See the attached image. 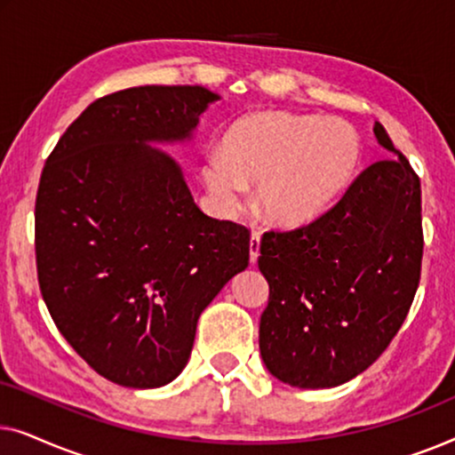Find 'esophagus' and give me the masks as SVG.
Segmentation results:
<instances>
[{
    "label": "esophagus",
    "instance_id": "34e87169",
    "mask_svg": "<svg viewBox=\"0 0 455 455\" xmlns=\"http://www.w3.org/2000/svg\"><path fill=\"white\" fill-rule=\"evenodd\" d=\"M259 254H260V234L259 232H252L251 234V263L252 265L257 263Z\"/></svg>",
    "mask_w": 455,
    "mask_h": 455
}]
</instances>
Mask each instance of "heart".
Wrapping results in <instances>:
<instances>
[{
    "instance_id": "1",
    "label": "heart",
    "mask_w": 455,
    "mask_h": 455,
    "mask_svg": "<svg viewBox=\"0 0 455 455\" xmlns=\"http://www.w3.org/2000/svg\"><path fill=\"white\" fill-rule=\"evenodd\" d=\"M363 145L352 124L291 111H254L235 120L223 147L204 153L203 182L223 213H238L248 186L257 207L282 228L307 226L352 182Z\"/></svg>"
}]
</instances>
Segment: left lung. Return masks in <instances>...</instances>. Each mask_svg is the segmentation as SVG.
Here are the masks:
<instances>
[{
	"label": "left lung",
	"instance_id": "left-lung-1",
	"mask_svg": "<svg viewBox=\"0 0 455 455\" xmlns=\"http://www.w3.org/2000/svg\"><path fill=\"white\" fill-rule=\"evenodd\" d=\"M372 132L394 157L366 167L319 220L260 242V358L291 387H338L369 369L419 288L420 180L381 124Z\"/></svg>",
	"mask_w": 455,
	"mask_h": 455
}]
</instances>
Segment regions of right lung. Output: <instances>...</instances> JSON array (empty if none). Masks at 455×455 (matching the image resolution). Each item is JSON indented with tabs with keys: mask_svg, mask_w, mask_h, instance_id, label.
I'll return each instance as SVG.
<instances>
[{
	"mask_svg": "<svg viewBox=\"0 0 455 455\" xmlns=\"http://www.w3.org/2000/svg\"><path fill=\"white\" fill-rule=\"evenodd\" d=\"M220 99L203 86L155 84L97 99L43 167V300L68 344L124 387L172 383L198 316L248 267V229L204 215L178 161L153 147L190 142Z\"/></svg>",
	"mask_w": 455,
	"mask_h": 455,
	"instance_id": "right-lung-1",
	"label": "right lung"
}]
</instances>
